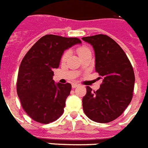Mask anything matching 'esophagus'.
<instances>
[{"mask_svg": "<svg viewBox=\"0 0 148 148\" xmlns=\"http://www.w3.org/2000/svg\"><path fill=\"white\" fill-rule=\"evenodd\" d=\"M78 86H79V85L76 83H73V85H72V87H73V88H76V87H78Z\"/></svg>", "mask_w": 148, "mask_h": 148, "instance_id": "1", "label": "esophagus"}]
</instances>
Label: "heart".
Listing matches in <instances>:
<instances>
[{
    "instance_id": "heart-1",
    "label": "heart",
    "mask_w": 148,
    "mask_h": 148,
    "mask_svg": "<svg viewBox=\"0 0 148 148\" xmlns=\"http://www.w3.org/2000/svg\"><path fill=\"white\" fill-rule=\"evenodd\" d=\"M90 51V49H88V47H84V46H82V47H79V48H77V53L78 54H79V56H82L83 55L84 53H87V52ZM69 54H70V52L69 51H66L63 53V55H62V60H66L67 59V58L69 57Z\"/></svg>"
}]
</instances>
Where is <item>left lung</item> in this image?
<instances>
[{"instance_id":"obj_1","label":"left lung","mask_w":148,"mask_h":148,"mask_svg":"<svg viewBox=\"0 0 148 148\" xmlns=\"http://www.w3.org/2000/svg\"><path fill=\"white\" fill-rule=\"evenodd\" d=\"M82 39L92 46L95 71L102 76V83L97 91L86 87L87 92L82 99L83 111L95 122L114 121L132 99L135 80L132 66L121 47L109 36L99 34Z\"/></svg>"}]
</instances>
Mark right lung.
I'll return each instance as SVG.
<instances>
[{
    "mask_svg": "<svg viewBox=\"0 0 148 148\" xmlns=\"http://www.w3.org/2000/svg\"><path fill=\"white\" fill-rule=\"evenodd\" d=\"M81 40L75 37L46 35L27 52L19 68L16 92L21 106L35 121L48 124L64 112L70 83H55L53 69L60 66L66 49Z\"/></svg>",
    "mask_w": 148,
    "mask_h": 148,
    "instance_id": "add662e5",
    "label": "right lung"
}]
</instances>
